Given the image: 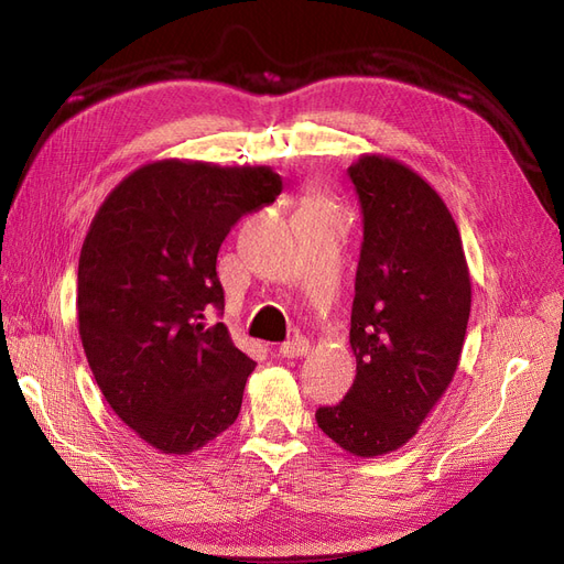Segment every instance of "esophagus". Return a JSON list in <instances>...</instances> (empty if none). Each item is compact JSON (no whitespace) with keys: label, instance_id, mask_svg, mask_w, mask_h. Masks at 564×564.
<instances>
[{"label":"esophagus","instance_id":"obj_1","mask_svg":"<svg viewBox=\"0 0 564 564\" xmlns=\"http://www.w3.org/2000/svg\"><path fill=\"white\" fill-rule=\"evenodd\" d=\"M308 350H311V340L303 336H296L280 346L282 357H303V355H308Z\"/></svg>","mask_w":564,"mask_h":564}]
</instances>
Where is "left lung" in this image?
Here are the masks:
<instances>
[{"label": "left lung", "instance_id": "obj_1", "mask_svg": "<svg viewBox=\"0 0 564 564\" xmlns=\"http://www.w3.org/2000/svg\"><path fill=\"white\" fill-rule=\"evenodd\" d=\"M348 176L365 240L355 275L346 398L319 406L317 425L346 452L400 449L445 395L470 315V272L447 204L398 160L362 155Z\"/></svg>", "mask_w": 564, "mask_h": 564}]
</instances>
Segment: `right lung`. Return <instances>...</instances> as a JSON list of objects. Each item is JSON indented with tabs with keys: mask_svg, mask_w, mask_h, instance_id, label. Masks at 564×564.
<instances>
[{
	"mask_svg": "<svg viewBox=\"0 0 564 564\" xmlns=\"http://www.w3.org/2000/svg\"><path fill=\"white\" fill-rule=\"evenodd\" d=\"M270 166L160 160L100 204L82 245L77 322L112 412L162 454H191L240 414L256 362L235 348L216 256L245 214L272 204Z\"/></svg>",
	"mask_w": 564,
	"mask_h": 564,
	"instance_id": "1",
	"label": "right lung"
}]
</instances>
